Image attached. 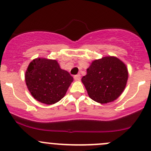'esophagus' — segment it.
Listing matches in <instances>:
<instances>
[{"label":"esophagus","mask_w":151,"mask_h":151,"mask_svg":"<svg viewBox=\"0 0 151 151\" xmlns=\"http://www.w3.org/2000/svg\"><path fill=\"white\" fill-rule=\"evenodd\" d=\"M74 80H80V74H77V75L74 76Z\"/></svg>","instance_id":"obj_1"}]
</instances>
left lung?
<instances>
[{
  "label": "left lung",
  "instance_id": "1",
  "mask_svg": "<svg viewBox=\"0 0 151 151\" xmlns=\"http://www.w3.org/2000/svg\"><path fill=\"white\" fill-rule=\"evenodd\" d=\"M128 77V68L122 60L115 56H106L91 63L82 83L91 99L107 104L122 94Z\"/></svg>",
  "mask_w": 151,
  "mask_h": 151
}]
</instances>
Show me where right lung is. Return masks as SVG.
I'll use <instances>...</instances> for the list:
<instances>
[{"label":"right lung","instance_id":"obj_1","mask_svg":"<svg viewBox=\"0 0 151 151\" xmlns=\"http://www.w3.org/2000/svg\"><path fill=\"white\" fill-rule=\"evenodd\" d=\"M25 80L32 96L39 102L50 105L64 97L74 79L60 68L56 60L37 58L29 63Z\"/></svg>","mask_w":151,"mask_h":151}]
</instances>
